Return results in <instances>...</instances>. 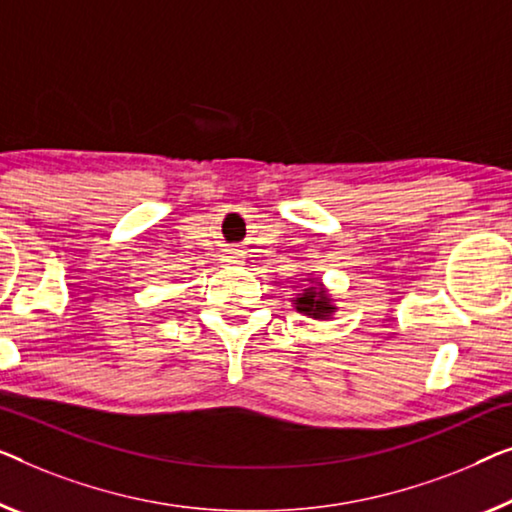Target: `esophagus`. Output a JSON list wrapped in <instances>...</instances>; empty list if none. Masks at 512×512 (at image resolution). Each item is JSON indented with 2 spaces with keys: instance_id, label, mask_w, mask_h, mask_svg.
Segmentation results:
<instances>
[{
  "instance_id": "1",
  "label": "esophagus",
  "mask_w": 512,
  "mask_h": 512,
  "mask_svg": "<svg viewBox=\"0 0 512 512\" xmlns=\"http://www.w3.org/2000/svg\"><path fill=\"white\" fill-rule=\"evenodd\" d=\"M223 257H225L227 264H241L243 262V253L239 248H230Z\"/></svg>"
}]
</instances>
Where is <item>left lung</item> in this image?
<instances>
[{"label":"left lung","instance_id":"1","mask_svg":"<svg viewBox=\"0 0 512 512\" xmlns=\"http://www.w3.org/2000/svg\"><path fill=\"white\" fill-rule=\"evenodd\" d=\"M308 287L303 289L301 294L294 296V308L301 315L310 317V319H319V322H326V319H333L335 312H338V305H335V299L331 296L329 289L319 278L308 273Z\"/></svg>","mask_w":512,"mask_h":512}]
</instances>
